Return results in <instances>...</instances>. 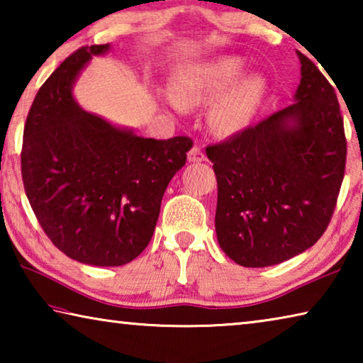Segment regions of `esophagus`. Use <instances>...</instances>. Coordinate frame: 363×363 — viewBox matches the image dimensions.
I'll return each instance as SVG.
<instances>
[{"instance_id": "obj_1", "label": "esophagus", "mask_w": 363, "mask_h": 363, "mask_svg": "<svg viewBox=\"0 0 363 363\" xmlns=\"http://www.w3.org/2000/svg\"><path fill=\"white\" fill-rule=\"evenodd\" d=\"M187 158H189V162H192V163H200V162H205V160H206V155L203 153V150L200 149V147L194 145L192 149L189 150V153H187Z\"/></svg>"}]
</instances>
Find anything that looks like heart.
Masks as SVG:
<instances>
[{
  "label": "heart",
  "mask_w": 363,
  "mask_h": 363,
  "mask_svg": "<svg viewBox=\"0 0 363 363\" xmlns=\"http://www.w3.org/2000/svg\"><path fill=\"white\" fill-rule=\"evenodd\" d=\"M245 62L240 57H219L181 72L169 84L171 101L181 107L210 104V125L216 133L229 136L242 131L253 118L266 93L259 75L240 78Z\"/></svg>",
  "instance_id": "heart-1"
}]
</instances>
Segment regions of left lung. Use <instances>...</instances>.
I'll return each mask as SVG.
<instances>
[{"instance_id": "obj_1", "label": "left lung", "mask_w": 363, "mask_h": 363, "mask_svg": "<svg viewBox=\"0 0 363 363\" xmlns=\"http://www.w3.org/2000/svg\"><path fill=\"white\" fill-rule=\"evenodd\" d=\"M294 104L206 147L218 181L219 247L243 267L280 264L311 248L333 216L346 136L333 86L298 51Z\"/></svg>"}]
</instances>
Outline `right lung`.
<instances>
[{"label": "right lung", "mask_w": 363, "mask_h": 363, "mask_svg": "<svg viewBox=\"0 0 363 363\" xmlns=\"http://www.w3.org/2000/svg\"><path fill=\"white\" fill-rule=\"evenodd\" d=\"M108 49L79 48L46 79L21 153L23 187L43 230L72 259L102 267L123 266L145 250L164 190L194 145L187 136H138L78 106L73 83Z\"/></svg>", "instance_id": "obj_1"}]
</instances>
